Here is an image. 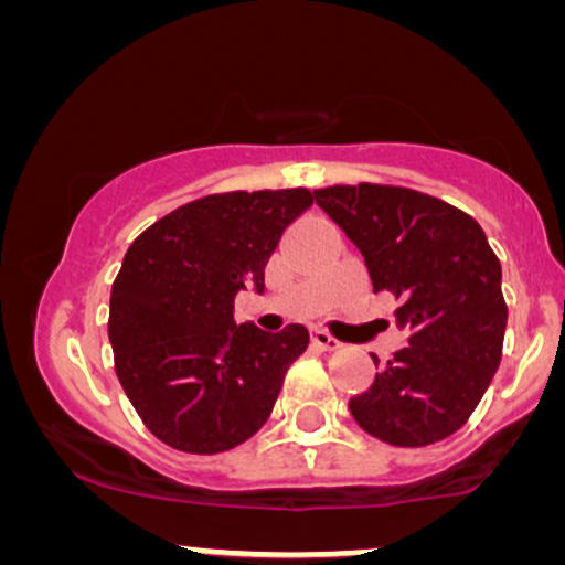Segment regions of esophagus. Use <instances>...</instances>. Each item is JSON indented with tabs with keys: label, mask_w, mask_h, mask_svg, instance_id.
<instances>
[{
	"label": "esophagus",
	"mask_w": 565,
	"mask_h": 565,
	"mask_svg": "<svg viewBox=\"0 0 565 565\" xmlns=\"http://www.w3.org/2000/svg\"><path fill=\"white\" fill-rule=\"evenodd\" d=\"M313 345L321 348V350H329V353H334V350L342 348V342L337 340V337L329 334L327 329H316V332H313Z\"/></svg>",
	"instance_id": "34e87169"
}]
</instances>
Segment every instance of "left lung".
Listing matches in <instances>:
<instances>
[{
    "instance_id": "obj_1",
    "label": "left lung",
    "mask_w": 565,
    "mask_h": 565,
    "mask_svg": "<svg viewBox=\"0 0 565 565\" xmlns=\"http://www.w3.org/2000/svg\"><path fill=\"white\" fill-rule=\"evenodd\" d=\"M316 201L364 255L374 291L401 300L408 345L350 414L391 446H427L470 419L502 361V265L468 212L401 185H329ZM374 364L380 359L374 355Z\"/></svg>"
}]
</instances>
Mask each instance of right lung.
Here are the masks:
<instances>
[{"mask_svg":"<svg viewBox=\"0 0 565 565\" xmlns=\"http://www.w3.org/2000/svg\"><path fill=\"white\" fill-rule=\"evenodd\" d=\"M308 188L210 193L129 244L111 289L116 377L142 425L185 454H220L268 423L289 366L308 348L302 323L236 327L233 300L255 281Z\"/></svg>","mask_w":565,"mask_h":565,"instance_id":"obj_1","label":"right lung"}]
</instances>
